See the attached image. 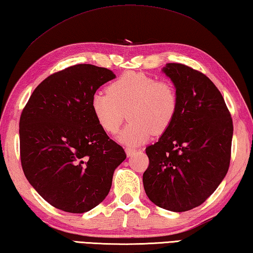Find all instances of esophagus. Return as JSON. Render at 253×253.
Here are the masks:
<instances>
[{
  "mask_svg": "<svg viewBox=\"0 0 253 253\" xmlns=\"http://www.w3.org/2000/svg\"><path fill=\"white\" fill-rule=\"evenodd\" d=\"M125 151H126L127 157H131V156L134 155L137 150H136V149H134V148H129V147H127V148L125 149Z\"/></svg>",
  "mask_w": 253,
  "mask_h": 253,
  "instance_id": "obj_1",
  "label": "esophagus"
}]
</instances>
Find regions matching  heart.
Listing matches in <instances>:
<instances>
[{"mask_svg": "<svg viewBox=\"0 0 253 253\" xmlns=\"http://www.w3.org/2000/svg\"><path fill=\"white\" fill-rule=\"evenodd\" d=\"M90 107L98 125L107 134H117L128 109L130 123L118 136L126 146H138L155 134L166 131L176 117L178 96L168 82L144 73H125L91 96Z\"/></svg>", "mask_w": 253, "mask_h": 253, "instance_id": "heart-1", "label": "heart"}]
</instances>
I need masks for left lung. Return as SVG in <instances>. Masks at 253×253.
I'll use <instances>...</instances> for the list:
<instances>
[{"label": "left lung", "mask_w": 253, "mask_h": 253, "mask_svg": "<svg viewBox=\"0 0 253 253\" xmlns=\"http://www.w3.org/2000/svg\"><path fill=\"white\" fill-rule=\"evenodd\" d=\"M163 73L178 96L170 127L146 148V195L166 210L182 212L205 203L226 177L230 164L232 119L221 93L208 77L182 64Z\"/></svg>", "instance_id": "8db88e82"}]
</instances>
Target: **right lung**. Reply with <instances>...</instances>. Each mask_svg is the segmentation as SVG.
Listing matches in <instances>:
<instances>
[{
  "instance_id": "obj_1",
  "label": "right lung",
  "mask_w": 253,
  "mask_h": 253,
  "mask_svg": "<svg viewBox=\"0 0 253 253\" xmlns=\"http://www.w3.org/2000/svg\"><path fill=\"white\" fill-rule=\"evenodd\" d=\"M116 79L111 70L79 64L36 87L20 119L23 171L49 205L83 213L106 198L115 169L126 159L91 112V96Z\"/></svg>"
}]
</instances>
